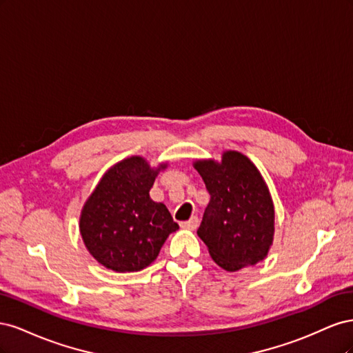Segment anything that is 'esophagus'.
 I'll use <instances>...</instances> for the list:
<instances>
[{"mask_svg":"<svg viewBox=\"0 0 353 353\" xmlns=\"http://www.w3.org/2000/svg\"><path fill=\"white\" fill-rule=\"evenodd\" d=\"M181 227L185 228V230H196V228L199 227V218H197V216H193L190 221L181 223Z\"/></svg>","mask_w":353,"mask_h":353,"instance_id":"1","label":"esophagus"}]
</instances>
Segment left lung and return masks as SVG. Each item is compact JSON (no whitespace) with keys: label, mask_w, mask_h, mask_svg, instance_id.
I'll return each instance as SVG.
<instances>
[{"label":"left lung","mask_w":353,"mask_h":353,"mask_svg":"<svg viewBox=\"0 0 353 353\" xmlns=\"http://www.w3.org/2000/svg\"><path fill=\"white\" fill-rule=\"evenodd\" d=\"M193 166L210 194L197 230L210 258L228 272L263 261L274 241L275 208L259 169L236 150H225L221 160H194Z\"/></svg>","instance_id":"left-lung-1"}]
</instances>
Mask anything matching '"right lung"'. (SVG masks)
Returning a JSON list of instances; mask_svg holds the SVG:
<instances>
[{"label":"right lung","instance_id":"right-lung-1","mask_svg":"<svg viewBox=\"0 0 353 353\" xmlns=\"http://www.w3.org/2000/svg\"><path fill=\"white\" fill-rule=\"evenodd\" d=\"M168 162L150 166L131 156L105 170L83 203L79 231L85 248L104 268L137 272L156 261L170 232L179 227L150 188Z\"/></svg>","mask_w":353,"mask_h":353}]
</instances>
